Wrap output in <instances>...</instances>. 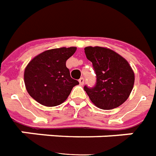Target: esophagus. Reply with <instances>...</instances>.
I'll return each instance as SVG.
<instances>
[{"instance_id": "obj_1", "label": "esophagus", "mask_w": 156, "mask_h": 156, "mask_svg": "<svg viewBox=\"0 0 156 156\" xmlns=\"http://www.w3.org/2000/svg\"><path fill=\"white\" fill-rule=\"evenodd\" d=\"M78 82H79L80 85H83V83H84V78H81L79 80H78Z\"/></svg>"}]
</instances>
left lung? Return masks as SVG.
<instances>
[{"label": "left lung", "mask_w": 156, "mask_h": 156, "mask_svg": "<svg viewBox=\"0 0 156 156\" xmlns=\"http://www.w3.org/2000/svg\"><path fill=\"white\" fill-rule=\"evenodd\" d=\"M96 73V85L84 90L95 106L112 110L127 101L134 84V73L127 60L106 47L84 48Z\"/></svg>", "instance_id": "obj_1"}]
</instances>
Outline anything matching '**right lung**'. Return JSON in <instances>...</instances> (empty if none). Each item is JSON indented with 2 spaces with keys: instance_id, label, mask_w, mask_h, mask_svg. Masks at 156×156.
<instances>
[{
  "instance_id": "1",
  "label": "right lung",
  "mask_w": 156,
  "mask_h": 156,
  "mask_svg": "<svg viewBox=\"0 0 156 156\" xmlns=\"http://www.w3.org/2000/svg\"><path fill=\"white\" fill-rule=\"evenodd\" d=\"M77 47L51 49L34 56L24 70L26 89L40 104L44 106L59 105L67 99L77 80L70 76L66 67L67 60L73 55Z\"/></svg>"
}]
</instances>
